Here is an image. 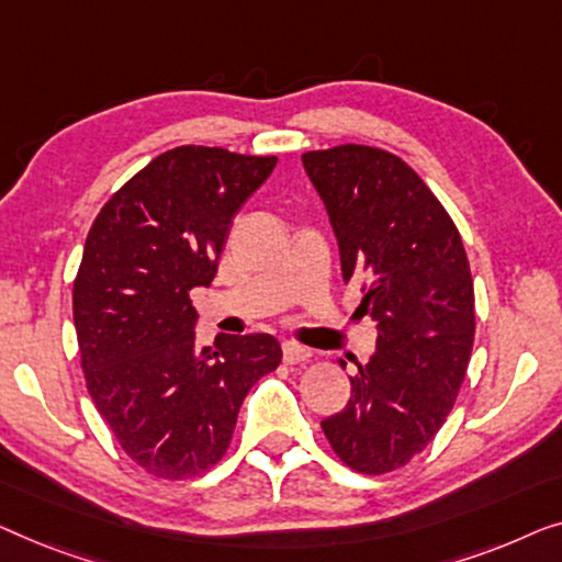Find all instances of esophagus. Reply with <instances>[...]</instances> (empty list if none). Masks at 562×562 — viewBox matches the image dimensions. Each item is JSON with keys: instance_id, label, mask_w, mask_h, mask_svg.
<instances>
[{"instance_id": "34e87169", "label": "esophagus", "mask_w": 562, "mask_h": 562, "mask_svg": "<svg viewBox=\"0 0 562 562\" xmlns=\"http://www.w3.org/2000/svg\"><path fill=\"white\" fill-rule=\"evenodd\" d=\"M282 359L288 361V363H300V361L311 359V351H307L305 346H300V344L284 341V344H282Z\"/></svg>"}]
</instances>
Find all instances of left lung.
<instances>
[{
  "label": "left lung",
  "instance_id": "left-lung-1",
  "mask_svg": "<svg viewBox=\"0 0 562 562\" xmlns=\"http://www.w3.org/2000/svg\"><path fill=\"white\" fill-rule=\"evenodd\" d=\"M334 226L344 282H363L359 311L376 346L357 363L351 397L321 423L346 465L386 473L436 438L473 349V282L461 234L397 155L341 145L303 155Z\"/></svg>",
  "mask_w": 562,
  "mask_h": 562
}]
</instances>
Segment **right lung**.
Instances as JSON below:
<instances>
[{
    "label": "right lung",
    "mask_w": 562,
    "mask_h": 562,
    "mask_svg": "<svg viewBox=\"0 0 562 562\" xmlns=\"http://www.w3.org/2000/svg\"><path fill=\"white\" fill-rule=\"evenodd\" d=\"M278 157L221 147L157 155L99 211L74 282L86 386L124 453L160 479L199 476L232 442L247 392L278 369L270 334L195 344L228 226Z\"/></svg>",
    "instance_id": "1"
}]
</instances>
